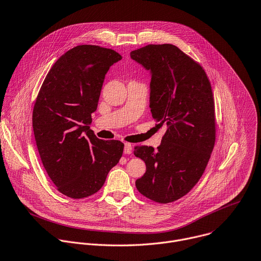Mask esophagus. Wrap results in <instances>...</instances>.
Here are the masks:
<instances>
[{"label": "esophagus", "mask_w": 261, "mask_h": 261, "mask_svg": "<svg viewBox=\"0 0 261 261\" xmlns=\"http://www.w3.org/2000/svg\"><path fill=\"white\" fill-rule=\"evenodd\" d=\"M132 149H133L132 144H131V143H128V142H126V143H125V147H124V153L129 154V153H131V152H132Z\"/></svg>", "instance_id": "1"}]
</instances>
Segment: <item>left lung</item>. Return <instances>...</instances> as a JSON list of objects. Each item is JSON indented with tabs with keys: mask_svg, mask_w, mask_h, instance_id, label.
I'll list each match as a JSON object with an SVG mask.
<instances>
[{
	"mask_svg": "<svg viewBox=\"0 0 261 261\" xmlns=\"http://www.w3.org/2000/svg\"><path fill=\"white\" fill-rule=\"evenodd\" d=\"M130 56L150 70V112L167 128L155 150L134 147L146 165L136 189L153 202H174L198 184L215 144L211 84L202 65L174 45H147Z\"/></svg>",
	"mask_w": 261,
	"mask_h": 261,
	"instance_id": "8db88e82",
	"label": "left lung"
}]
</instances>
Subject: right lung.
<instances>
[{
  "mask_svg": "<svg viewBox=\"0 0 261 261\" xmlns=\"http://www.w3.org/2000/svg\"><path fill=\"white\" fill-rule=\"evenodd\" d=\"M122 56L113 49L80 45L65 52L47 73L33 111V128L43 166L64 196L97 193L124 149L90 129L105 76Z\"/></svg>",
  "mask_w": 261,
  "mask_h": 261,
  "instance_id": "obj_1",
  "label": "right lung"
}]
</instances>
